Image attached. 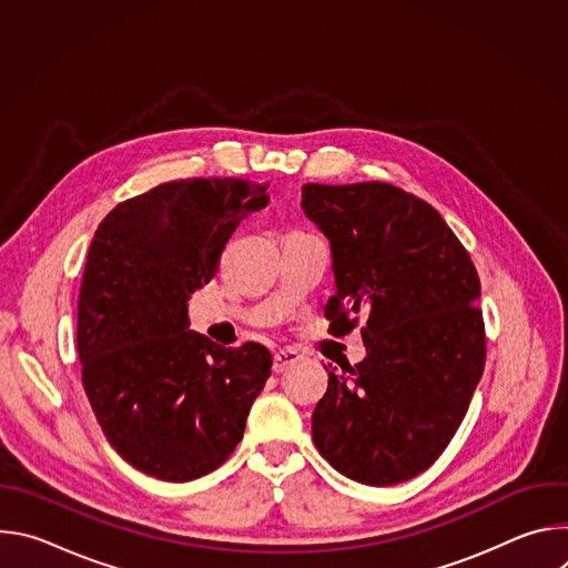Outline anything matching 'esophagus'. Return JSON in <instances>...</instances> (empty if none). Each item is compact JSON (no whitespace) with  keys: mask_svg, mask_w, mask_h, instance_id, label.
<instances>
[{"mask_svg":"<svg viewBox=\"0 0 568 568\" xmlns=\"http://www.w3.org/2000/svg\"><path fill=\"white\" fill-rule=\"evenodd\" d=\"M296 362H301V355L296 351H278L274 355V373H285L290 366H294Z\"/></svg>","mask_w":568,"mask_h":568,"instance_id":"obj_1","label":"esophagus"}]
</instances>
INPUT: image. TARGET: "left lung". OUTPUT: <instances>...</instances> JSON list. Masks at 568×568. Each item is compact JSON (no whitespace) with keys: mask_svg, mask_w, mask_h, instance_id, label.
<instances>
[{"mask_svg":"<svg viewBox=\"0 0 568 568\" xmlns=\"http://www.w3.org/2000/svg\"><path fill=\"white\" fill-rule=\"evenodd\" d=\"M301 209L331 242L328 333L366 316V357L328 364L312 440L353 480H409L445 452L483 375L476 267L440 213L397 186L305 184Z\"/></svg>","mask_w":568,"mask_h":568,"instance_id":"left-lung-1","label":"left lung"}]
</instances>
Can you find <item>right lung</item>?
<instances>
[{
    "label": "right lung",
    "mask_w": 568,
    "mask_h": 568,
    "mask_svg": "<svg viewBox=\"0 0 568 568\" xmlns=\"http://www.w3.org/2000/svg\"><path fill=\"white\" fill-rule=\"evenodd\" d=\"M233 178L159 184L114 206L90 245L78 296V359L94 416L143 474L184 483L220 467L272 373L265 346L222 348L189 331L231 233L267 206Z\"/></svg>",
    "instance_id": "right-lung-1"
}]
</instances>
